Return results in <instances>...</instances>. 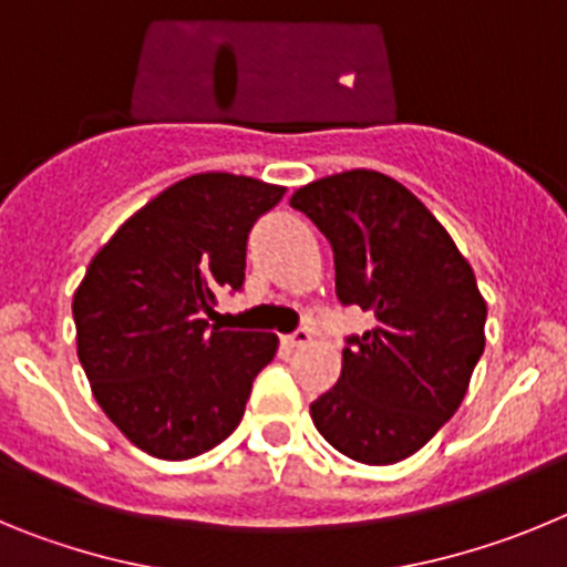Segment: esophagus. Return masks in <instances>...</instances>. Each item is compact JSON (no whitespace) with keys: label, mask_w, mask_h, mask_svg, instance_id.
Here are the masks:
<instances>
[{"label":"esophagus","mask_w":567,"mask_h":567,"mask_svg":"<svg viewBox=\"0 0 567 567\" xmlns=\"http://www.w3.org/2000/svg\"><path fill=\"white\" fill-rule=\"evenodd\" d=\"M284 343H287L289 349L307 346V343H312V332H309V329H295L292 334H287V338H284Z\"/></svg>","instance_id":"esophagus-1"}]
</instances>
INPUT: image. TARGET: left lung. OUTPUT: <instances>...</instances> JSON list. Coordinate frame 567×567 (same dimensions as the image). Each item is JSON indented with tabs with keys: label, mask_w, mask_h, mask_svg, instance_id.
Masks as SVG:
<instances>
[{
	"label": "left lung",
	"mask_w": 567,
	"mask_h": 567,
	"mask_svg": "<svg viewBox=\"0 0 567 567\" xmlns=\"http://www.w3.org/2000/svg\"><path fill=\"white\" fill-rule=\"evenodd\" d=\"M289 204L332 244L340 303L378 320L346 338L338 383L309 405L312 423L358 463L412 457L457 412L485 349L474 269L417 195L374 169L320 178Z\"/></svg>",
	"instance_id": "8db88e82"
}]
</instances>
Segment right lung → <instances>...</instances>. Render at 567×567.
<instances>
[{"instance_id":"add662e5","label":"right lung","mask_w":567,"mask_h":567,"mask_svg":"<svg viewBox=\"0 0 567 567\" xmlns=\"http://www.w3.org/2000/svg\"><path fill=\"white\" fill-rule=\"evenodd\" d=\"M287 189L202 173L155 195L115 229L73 295L79 360L102 412L158 460L209 452L238 429L272 332L204 320L238 292L252 224Z\"/></svg>"}]
</instances>
